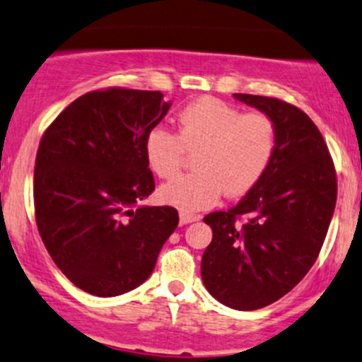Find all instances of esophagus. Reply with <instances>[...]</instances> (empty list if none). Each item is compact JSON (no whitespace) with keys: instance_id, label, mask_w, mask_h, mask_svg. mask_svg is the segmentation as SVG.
Listing matches in <instances>:
<instances>
[{"instance_id":"obj_1","label":"esophagus","mask_w":362,"mask_h":362,"mask_svg":"<svg viewBox=\"0 0 362 362\" xmlns=\"http://www.w3.org/2000/svg\"><path fill=\"white\" fill-rule=\"evenodd\" d=\"M201 220V214H194V213H187V211H180V223L187 225L192 223V221Z\"/></svg>"}]
</instances>
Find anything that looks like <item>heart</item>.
I'll use <instances>...</instances> for the list:
<instances>
[{"instance_id": "b5f03b06", "label": "heart", "mask_w": 362, "mask_h": 362, "mask_svg": "<svg viewBox=\"0 0 362 362\" xmlns=\"http://www.w3.org/2000/svg\"><path fill=\"white\" fill-rule=\"evenodd\" d=\"M177 123V134L165 125L151 127L144 154L151 172L173 178L187 151H196V170L160 190L163 202L184 211L209 208L223 192L228 197L249 192L276 156L278 127L263 111L244 113L221 99L202 96L178 111Z\"/></svg>"}]
</instances>
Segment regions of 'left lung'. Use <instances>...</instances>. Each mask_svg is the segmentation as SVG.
I'll list each match as a JSON object with an SVG mask.
<instances>
[{
  "mask_svg": "<svg viewBox=\"0 0 362 362\" xmlns=\"http://www.w3.org/2000/svg\"><path fill=\"white\" fill-rule=\"evenodd\" d=\"M268 113L278 151L240 202L204 216L213 240L201 261L204 287L221 304L254 311L291 292L317 259L337 202V172L315 122L278 98L235 94Z\"/></svg>",
  "mask_w": 362,
  "mask_h": 362,
  "instance_id": "8db88e82",
  "label": "left lung"
}]
</instances>
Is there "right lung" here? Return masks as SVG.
<instances>
[{"label": "right lung", "instance_id": "add662e5", "mask_svg": "<svg viewBox=\"0 0 362 362\" xmlns=\"http://www.w3.org/2000/svg\"><path fill=\"white\" fill-rule=\"evenodd\" d=\"M160 90H90L45 130L34 168L39 235L75 287L115 297L139 287L178 225L154 190L144 137L168 113Z\"/></svg>", "mask_w": 362, "mask_h": 362}]
</instances>
